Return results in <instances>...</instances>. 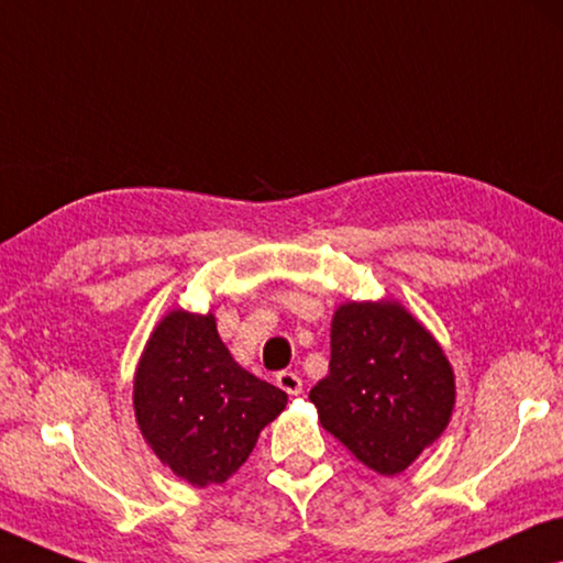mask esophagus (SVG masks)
Returning <instances> with one entry per match:
<instances>
[{"label":"esophagus","instance_id":"1","mask_svg":"<svg viewBox=\"0 0 563 563\" xmlns=\"http://www.w3.org/2000/svg\"><path fill=\"white\" fill-rule=\"evenodd\" d=\"M276 385H279L287 395H299L301 393V377L297 375V372L282 369L279 375H276Z\"/></svg>","mask_w":563,"mask_h":563}]
</instances>
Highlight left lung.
Here are the masks:
<instances>
[{
	"instance_id": "obj_1",
	"label": "left lung",
	"mask_w": 563,
	"mask_h": 563,
	"mask_svg": "<svg viewBox=\"0 0 563 563\" xmlns=\"http://www.w3.org/2000/svg\"><path fill=\"white\" fill-rule=\"evenodd\" d=\"M309 400L360 463L395 475L445 430L455 383L440 344L408 309L352 301L334 311L330 375Z\"/></svg>"
}]
</instances>
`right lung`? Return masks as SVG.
<instances>
[{
    "label": "right lung",
    "mask_w": 563,
    "mask_h": 563,
    "mask_svg": "<svg viewBox=\"0 0 563 563\" xmlns=\"http://www.w3.org/2000/svg\"><path fill=\"white\" fill-rule=\"evenodd\" d=\"M143 438L191 483H223L252 455L287 393L249 375L216 332L213 314L170 311L151 334L133 385Z\"/></svg>",
    "instance_id": "obj_1"
}]
</instances>
